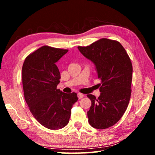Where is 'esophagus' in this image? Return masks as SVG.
Here are the masks:
<instances>
[{
  "label": "esophagus",
  "instance_id": "obj_1",
  "mask_svg": "<svg viewBox=\"0 0 155 155\" xmlns=\"http://www.w3.org/2000/svg\"><path fill=\"white\" fill-rule=\"evenodd\" d=\"M77 96H78V98H79V99H81V98L84 97V94L81 93H78L77 94Z\"/></svg>",
  "mask_w": 155,
  "mask_h": 155
}]
</instances>
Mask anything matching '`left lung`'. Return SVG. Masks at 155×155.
Listing matches in <instances>:
<instances>
[{
  "mask_svg": "<svg viewBox=\"0 0 155 155\" xmlns=\"http://www.w3.org/2000/svg\"><path fill=\"white\" fill-rule=\"evenodd\" d=\"M78 48L93 62L101 79L100 97L87 94L92 103L87 112L88 123L97 129L110 127L123 117L129 103L133 74L130 59L119 42L107 38Z\"/></svg>",
  "mask_w": 155,
  "mask_h": 155,
  "instance_id": "8db88e82",
  "label": "left lung"
}]
</instances>
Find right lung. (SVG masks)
I'll return each instance as SVG.
<instances>
[{
  "label": "right lung",
  "instance_id": "obj_1",
  "mask_svg": "<svg viewBox=\"0 0 155 155\" xmlns=\"http://www.w3.org/2000/svg\"><path fill=\"white\" fill-rule=\"evenodd\" d=\"M68 50L43 46L25 58L22 68L25 99L33 117L42 126L58 130L67 126L76 93H62L57 87L61 74L56 62Z\"/></svg>",
  "mask_w": 155,
  "mask_h": 155
}]
</instances>
